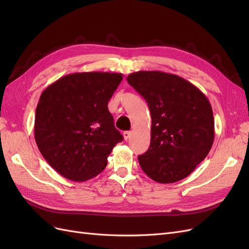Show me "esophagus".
I'll use <instances>...</instances> for the list:
<instances>
[{"label": "esophagus", "mask_w": 249, "mask_h": 249, "mask_svg": "<svg viewBox=\"0 0 249 249\" xmlns=\"http://www.w3.org/2000/svg\"><path fill=\"white\" fill-rule=\"evenodd\" d=\"M131 136H132V132H130V131L124 132V140H129L131 138Z\"/></svg>", "instance_id": "1"}]
</instances>
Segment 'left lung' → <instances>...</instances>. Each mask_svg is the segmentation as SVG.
Listing matches in <instances>:
<instances>
[{
  "label": "left lung",
  "mask_w": 249,
  "mask_h": 249,
  "mask_svg": "<svg viewBox=\"0 0 249 249\" xmlns=\"http://www.w3.org/2000/svg\"><path fill=\"white\" fill-rule=\"evenodd\" d=\"M126 81L144 97L152 116L150 145L138 157L142 170L161 184L187 178L214 142L208 97L189 81L163 71H136Z\"/></svg>",
  "instance_id": "obj_1"
}]
</instances>
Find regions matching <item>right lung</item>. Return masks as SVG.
I'll list each match as a JSON object with an SVG mask.
<instances>
[{"instance_id":"obj_1","label":"right lung","mask_w":249,"mask_h":249,"mask_svg":"<svg viewBox=\"0 0 249 249\" xmlns=\"http://www.w3.org/2000/svg\"><path fill=\"white\" fill-rule=\"evenodd\" d=\"M123 81L116 72H74L43 90L37 104L34 137L59 175L85 182L105 169L113 147L124 140L108 102Z\"/></svg>"}]
</instances>
